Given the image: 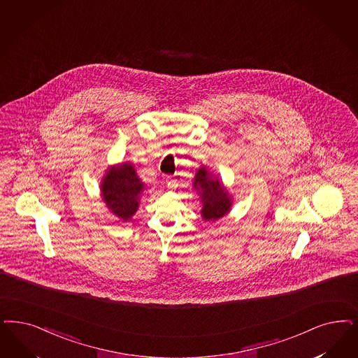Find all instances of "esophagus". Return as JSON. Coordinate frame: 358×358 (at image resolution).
<instances>
[{
  "instance_id": "34e87169",
  "label": "esophagus",
  "mask_w": 358,
  "mask_h": 358,
  "mask_svg": "<svg viewBox=\"0 0 358 358\" xmlns=\"http://www.w3.org/2000/svg\"><path fill=\"white\" fill-rule=\"evenodd\" d=\"M166 185L169 186V187H173V186L176 185V180L171 177V176H168L166 177Z\"/></svg>"
}]
</instances>
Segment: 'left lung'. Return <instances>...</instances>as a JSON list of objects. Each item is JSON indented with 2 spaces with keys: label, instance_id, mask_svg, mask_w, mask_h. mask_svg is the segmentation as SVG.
I'll return each mask as SVG.
<instances>
[{
  "label": "left lung",
  "instance_id": "8db88e82",
  "mask_svg": "<svg viewBox=\"0 0 358 358\" xmlns=\"http://www.w3.org/2000/svg\"><path fill=\"white\" fill-rule=\"evenodd\" d=\"M193 187L202 202L201 215L203 221H217L226 215L231 208V197L222 184L208 171L206 166L198 169Z\"/></svg>",
  "mask_w": 358,
  "mask_h": 358
}]
</instances>
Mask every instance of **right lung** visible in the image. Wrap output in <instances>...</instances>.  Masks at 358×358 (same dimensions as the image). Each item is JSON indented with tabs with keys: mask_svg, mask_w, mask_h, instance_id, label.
Here are the masks:
<instances>
[{
	"mask_svg": "<svg viewBox=\"0 0 358 358\" xmlns=\"http://www.w3.org/2000/svg\"><path fill=\"white\" fill-rule=\"evenodd\" d=\"M144 184L137 177L135 165L123 162L113 165L103 177L100 190L107 208L123 222L131 221L137 211Z\"/></svg>",
	"mask_w": 358,
	"mask_h": 358,
	"instance_id": "right-lung-1",
	"label": "right lung"
}]
</instances>
